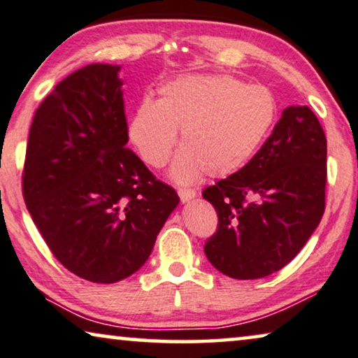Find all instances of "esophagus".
I'll use <instances>...</instances> for the list:
<instances>
[{"mask_svg":"<svg viewBox=\"0 0 358 358\" xmlns=\"http://www.w3.org/2000/svg\"><path fill=\"white\" fill-rule=\"evenodd\" d=\"M178 196H180V201L185 204V202H189V201L194 199V197H196V191L180 188V189H178Z\"/></svg>","mask_w":358,"mask_h":358,"instance_id":"obj_1","label":"esophagus"}]
</instances>
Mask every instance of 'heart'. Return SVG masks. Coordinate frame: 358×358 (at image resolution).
I'll return each mask as SVG.
<instances>
[{
    "instance_id": "obj_1",
    "label": "heart",
    "mask_w": 358,
    "mask_h": 358,
    "mask_svg": "<svg viewBox=\"0 0 358 358\" xmlns=\"http://www.w3.org/2000/svg\"><path fill=\"white\" fill-rule=\"evenodd\" d=\"M159 98H143L127 124L128 140L149 167L167 164L181 130L183 149L170 178L189 185L206 173L228 177L246 165L276 119L270 90L223 73L185 76L162 83Z\"/></svg>"
}]
</instances>
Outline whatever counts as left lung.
<instances>
[{"label":"left lung","mask_w":358,"mask_h":358,"mask_svg":"<svg viewBox=\"0 0 358 358\" xmlns=\"http://www.w3.org/2000/svg\"><path fill=\"white\" fill-rule=\"evenodd\" d=\"M327 138L307 106H289L259 152L202 191L215 207L209 262L234 280H257L296 257L324 212Z\"/></svg>","instance_id":"8db88e82"}]
</instances>
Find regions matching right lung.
<instances>
[{"label":"right lung","mask_w":358,"mask_h":358,"mask_svg":"<svg viewBox=\"0 0 358 358\" xmlns=\"http://www.w3.org/2000/svg\"><path fill=\"white\" fill-rule=\"evenodd\" d=\"M120 66L92 64L36 109L24 199L55 257L83 280L117 282L141 268L180 197L128 143Z\"/></svg>","instance_id":"obj_1"}]
</instances>
